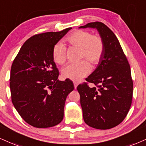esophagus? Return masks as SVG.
<instances>
[{
  "mask_svg": "<svg viewBox=\"0 0 146 146\" xmlns=\"http://www.w3.org/2000/svg\"><path fill=\"white\" fill-rule=\"evenodd\" d=\"M73 84H74V87H75V89H76L77 88V86H78V84L77 83V82H73Z\"/></svg>",
  "mask_w": 146,
  "mask_h": 146,
  "instance_id": "34e87169",
  "label": "esophagus"
}]
</instances>
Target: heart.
I'll return each instance as SVG.
<instances>
[{
    "mask_svg": "<svg viewBox=\"0 0 146 146\" xmlns=\"http://www.w3.org/2000/svg\"><path fill=\"white\" fill-rule=\"evenodd\" d=\"M71 46L80 49V59L76 64H70L62 69V77L65 79L78 82L90 72V63L93 66L99 64L105 52V44L103 38L99 35H92L89 31L77 30L66 38ZM67 50L62 43H57L52 50L54 61L58 64H63L67 59Z\"/></svg>",
    "mask_w": 146,
    "mask_h": 146,
    "instance_id": "1",
    "label": "heart"
}]
</instances>
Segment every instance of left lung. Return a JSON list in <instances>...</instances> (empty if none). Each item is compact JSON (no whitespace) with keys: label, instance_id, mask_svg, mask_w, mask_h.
<instances>
[{"label":"left lung","instance_id":"left-lung-1","mask_svg":"<svg viewBox=\"0 0 146 146\" xmlns=\"http://www.w3.org/2000/svg\"><path fill=\"white\" fill-rule=\"evenodd\" d=\"M80 29L95 28L103 38V58L86 82L77 87L84 122L96 129H110L120 124L131 108L133 83L128 60L115 34L103 23L90 22ZM88 83L96 86L90 88Z\"/></svg>","mask_w":146,"mask_h":146}]
</instances>
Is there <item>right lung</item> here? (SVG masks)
Here are the masks:
<instances>
[{"label":"right lung","instance_id":"add662e5","mask_svg":"<svg viewBox=\"0 0 146 146\" xmlns=\"http://www.w3.org/2000/svg\"><path fill=\"white\" fill-rule=\"evenodd\" d=\"M71 29L33 35L12 63L11 101L23 120L34 127H52L63 119L66 96L74 86L68 79L58 80L59 71L52 50Z\"/></svg>","mask_w":146,"mask_h":146}]
</instances>
